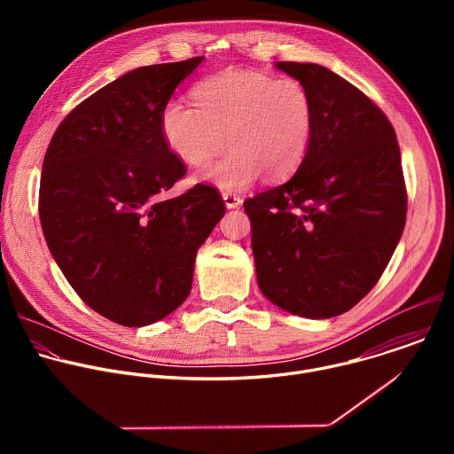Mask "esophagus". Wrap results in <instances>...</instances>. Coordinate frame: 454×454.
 Listing matches in <instances>:
<instances>
[{"mask_svg": "<svg viewBox=\"0 0 454 454\" xmlns=\"http://www.w3.org/2000/svg\"><path fill=\"white\" fill-rule=\"evenodd\" d=\"M223 200H224L226 208H237L242 203V198L237 196V193H231V192H224Z\"/></svg>", "mask_w": 454, "mask_h": 454, "instance_id": "34e87169", "label": "esophagus"}]
</instances>
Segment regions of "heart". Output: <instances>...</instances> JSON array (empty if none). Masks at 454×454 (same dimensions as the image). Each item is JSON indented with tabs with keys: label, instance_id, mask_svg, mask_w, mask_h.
<instances>
[{
	"label": "heart",
	"instance_id": "1",
	"mask_svg": "<svg viewBox=\"0 0 454 454\" xmlns=\"http://www.w3.org/2000/svg\"><path fill=\"white\" fill-rule=\"evenodd\" d=\"M196 104L174 98L161 113L170 151L192 167H203L228 144L231 151L200 177L221 190H242L264 172L293 176L314 138V100L294 77L254 70H223L203 81Z\"/></svg>",
	"mask_w": 454,
	"mask_h": 454
}]
</instances>
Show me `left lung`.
<instances>
[{"label": "left lung", "instance_id": "obj_1", "mask_svg": "<svg viewBox=\"0 0 454 454\" xmlns=\"http://www.w3.org/2000/svg\"><path fill=\"white\" fill-rule=\"evenodd\" d=\"M314 100V138L289 181L244 201L262 294L303 317L350 310L380 278L406 224L395 131L356 86L312 62H277Z\"/></svg>", "mask_w": 454, "mask_h": 454}]
</instances>
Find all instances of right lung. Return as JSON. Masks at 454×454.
I'll list each match as a JSON object with an SVG mask.
<instances>
[{
	"label": "right lung",
	"instance_id": "1",
	"mask_svg": "<svg viewBox=\"0 0 454 454\" xmlns=\"http://www.w3.org/2000/svg\"><path fill=\"white\" fill-rule=\"evenodd\" d=\"M203 59L109 82L59 123L44 154L39 219L50 253L82 301L123 327L151 325L186 300L198 249L226 212L203 183L163 200L186 168L161 113Z\"/></svg>",
	"mask_w": 454,
	"mask_h": 454
}]
</instances>
